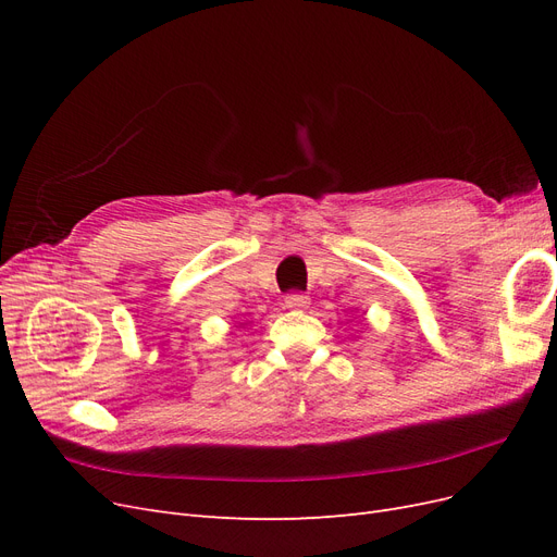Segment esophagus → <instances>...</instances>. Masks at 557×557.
<instances>
[{
	"label": "esophagus",
	"instance_id": "esophagus-1",
	"mask_svg": "<svg viewBox=\"0 0 557 557\" xmlns=\"http://www.w3.org/2000/svg\"><path fill=\"white\" fill-rule=\"evenodd\" d=\"M285 307L293 309V311L307 309V307H309V297H307V295H301V293H293V295L285 297Z\"/></svg>",
	"mask_w": 557,
	"mask_h": 557
}]
</instances>
